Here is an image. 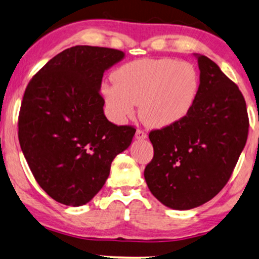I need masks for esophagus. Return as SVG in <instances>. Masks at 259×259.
Returning <instances> with one entry per match:
<instances>
[{"label":"esophagus","mask_w":259,"mask_h":259,"mask_svg":"<svg viewBox=\"0 0 259 259\" xmlns=\"http://www.w3.org/2000/svg\"><path fill=\"white\" fill-rule=\"evenodd\" d=\"M135 137L136 140H146L147 139V134L143 132V130H137L136 134H135Z\"/></svg>","instance_id":"obj_1"}]
</instances>
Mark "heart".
Instances as JSON below:
<instances>
[{
  "instance_id": "heart-1",
  "label": "heart",
  "mask_w": 259,
  "mask_h": 259,
  "mask_svg": "<svg viewBox=\"0 0 259 259\" xmlns=\"http://www.w3.org/2000/svg\"><path fill=\"white\" fill-rule=\"evenodd\" d=\"M115 84L102 86L109 116L117 123L132 118L136 104L148 126L163 129L182 122L194 108L200 77L188 61L140 59L117 68Z\"/></svg>"
}]
</instances>
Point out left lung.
<instances>
[{
	"mask_svg": "<svg viewBox=\"0 0 259 259\" xmlns=\"http://www.w3.org/2000/svg\"><path fill=\"white\" fill-rule=\"evenodd\" d=\"M194 55L200 70L194 108L182 122L149 134L154 157L144 169L155 198L180 211L198 207L222 191L249 133L246 103L238 86L214 61Z\"/></svg>",
	"mask_w": 259,
	"mask_h": 259,
	"instance_id": "obj_1",
	"label": "left lung"
}]
</instances>
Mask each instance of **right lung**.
Returning a JSON list of instances; mask_svg holds the SVG:
<instances>
[{"instance_id":"obj_1","label":"right lung","mask_w":259,"mask_h":259,"mask_svg":"<svg viewBox=\"0 0 259 259\" xmlns=\"http://www.w3.org/2000/svg\"><path fill=\"white\" fill-rule=\"evenodd\" d=\"M124 52L74 46L57 54L32 78L19 115V141L40 187L67 206L88 204L104 186L117 155L136 129L104 115L103 74Z\"/></svg>"}]
</instances>
